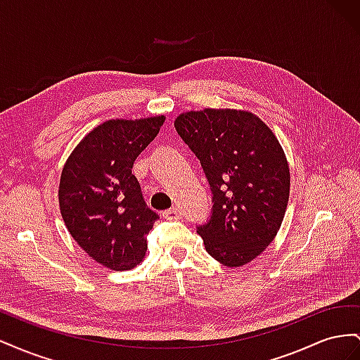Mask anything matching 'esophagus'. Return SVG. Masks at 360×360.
<instances>
[{"instance_id": "obj_1", "label": "esophagus", "mask_w": 360, "mask_h": 360, "mask_svg": "<svg viewBox=\"0 0 360 360\" xmlns=\"http://www.w3.org/2000/svg\"><path fill=\"white\" fill-rule=\"evenodd\" d=\"M162 216L165 217V219L168 221H174V219H180V210L177 209V207H172V209H168L162 213Z\"/></svg>"}]
</instances>
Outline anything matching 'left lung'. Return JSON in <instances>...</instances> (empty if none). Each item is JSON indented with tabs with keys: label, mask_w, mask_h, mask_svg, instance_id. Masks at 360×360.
<instances>
[{
	"label": "left lung",
	"mask_w": 360,
	"mask_h": 360,
	"mask_svg": "<svg viewBox=\"0 0 360 360\" xmlns=\"http://www.w3.org/2000/svg\"><path fill=\"white\" fill-rule=\"evenodd\" d=\"M177 134L201 162L213 193L210 221L197 230L205 250L226 267H240L274 242L290 197V168L278 138L242 110L188 111Z\"/></svg>",
	"instance_id": "8db88e82"
}]
</instances>
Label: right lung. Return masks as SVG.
Segmentation results:
<instances>
[{
    "instance_id": "right-lung-1",
    "label": "right lung",
    "mask_w": 360,
    "mask_h": 360,
    "mask_svg": "<svg viewBox=\"0 0 360 360\" xmlns=\"http://www.w3.org/2000/svg\"><path fill=\"white\" fill-rule=\"evenodd\" d=\"M165 115L108 120L86 134L64 163L58 201L69 233L97 263L117 271L146 257L150 210L134 162L159 134Z\"/></svg>"
}]
</instances>
